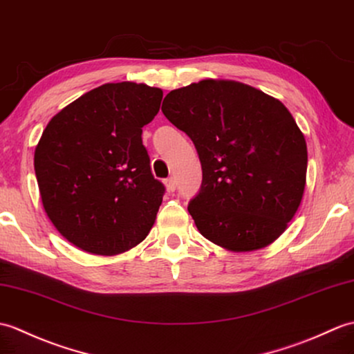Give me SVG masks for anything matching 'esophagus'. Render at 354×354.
Masks as SVG:
<instances>
[{"instance_id": "esophagus-1", "label": "esophagus", "mask_w": 354, "mask_h": 354, "mask_svg": "<svg viewBox=\"0 0 354 354\" xmlns=\"http://www.w3.org/2000/svg\"><path fill=\"white\" fill-rule=\"evenodd\" d=\"M164 184H166L167 192H175L176 190V179L175 178H169L164 180Z\"/></svg>"}]
</instances>
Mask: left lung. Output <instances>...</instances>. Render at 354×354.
I'll return each mask as SVG.
<instances>
[{
  "label": "left lung",
  "instance_id": "8db88e82",
  "mask_svg": "<svg viewBox=\"0 0 354 354\" xmlns=\"http://www.w3.org/2000/svg\"><path fill=\"white\" fill-rule=\"evenodd\" d=\"M161 110L199 153L202 185L188 203L199 232L232 252L281 236L308 169L305 136L288 109L248 84L203 80L171 90Z\"/></svg>",
  "mask_w": 354,
  "mask_h": 354
}]
</instances>
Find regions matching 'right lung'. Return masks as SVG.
Instances as JSON below:
<instances>
[{
  "instance_id": "obj_1",
  "label": "right lung",
  "mask_w": 354,
  "mask_h": 354,
  "mask_svg": "<svg viewBox=\"0 0 354 354\" xmlns=\"http://www.w3.org/2000/svg\"><path fill=\"white\" fill-rule=\"evenodd\" d=\"M162 90L129 81L90 90L49 120L35 151L40 197L66 240L93 254L142 243L166 188L151 171L143 127Z\"/></svg>"
}]
</instances>
